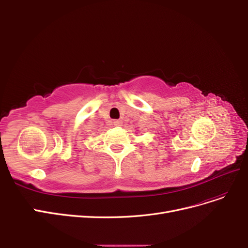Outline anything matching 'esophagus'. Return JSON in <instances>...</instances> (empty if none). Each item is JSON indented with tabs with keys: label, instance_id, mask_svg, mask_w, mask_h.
Instances as JSON below:
<instances>
[{
	"label": "esophagus",
	"instance_id": "obj_1",
	"mask_svg": "<svg viewBox=\"0 0 248 248\" xmlns=\"http://www.w3.org/2000/svg\"><path fill=\"white\" fill-rule=\"evenodd\" d=\"M114 125L115 126H121L122 125V121H121V120H115Z\"/></svg>",
	"mask_w": 248,
	"mask_h": 248
}]
</instances>
